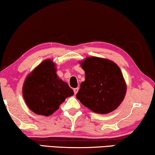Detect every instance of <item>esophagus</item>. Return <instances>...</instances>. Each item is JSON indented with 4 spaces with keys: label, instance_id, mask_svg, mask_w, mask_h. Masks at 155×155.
<instances>
[{
    "label": "esophagus",
    "instance_id": "1",
    "mask_svg": "<svg viewBox=\"0 0 155 155\" xmlns=\"http://www.w3.org/2000/svg\"><path fill=\"white\" fill-rule=\"evenodd\" d=\"M78 90H79V88L78 87H77V88H75L73 90V91H74V93H75V94H77V92H78Z\"/></svg>",
    "mask_w": 155,
    "mask_h": 155
}]
</instances>
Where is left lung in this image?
Listing matches in <instances>:
<instances>
[{
	"label": "left lung",
	"mask_w": 155,
	"mask_h": 155,
	"mask_svg": "<svg viewBox=\"0 0 155 155\" xmlns=\"http://www.w3.org/2000/svg\"><path fill=\"white\" fill-rule=\"evenodd\" d=\"M85 80L76 97L84 107L97 114H109L124 100L126 84L120 68L113 61L87 57L80 62Z\"/></svg>",
	"instance_id": "1"
}]
</instances>
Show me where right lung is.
<instances>
[{
	"label": "right lung",
	"instance_id": "add662e5",
	"mask_svg": "<svg viewBox=\"0 0 155 155\" xmlns=\"http://www.w3.org/2000/svg\"><path fill=\"white\" fill-rule=\"evenodd\" d=\"M55 63L45 60L27 75L23 84V97L27 107L38 115L50 116L65 99L74 94L65 82L56 75Z\"/></svg>",
	"mask_w": 155,
	"mask_h": 155
}]
</instances>
